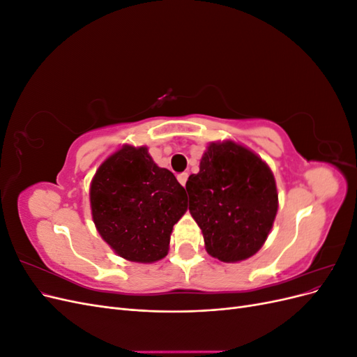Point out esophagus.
<instances>
[{"label":"esophagus","mask_w":357,"mask_h":357,"mask_svg":"<svg viewBox=\"0 0 357 357\" xmlns=\"http://www.w3.org/2000/svg\"><path fill=\"white\" fill-rule=\"evenodd\" d=\"M188 172H181V174H178L177 176V180H178V183L181 186H185L186 185V181H188Z\"/></svg>","instance_id":"34e87169"}]
</instances>
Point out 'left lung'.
<instances>
[{
	"instance_id": "obj_1",
	"label": "left lung",
	"mask_w": 357,
	"mask_h": 357,
	"mask_svg": "<svg viewBox=\"0 0 357 357\" xmlns=\"http://www.w3.org/2000/svg\"><path fill=\"white\" fill-rule=\"evenodd\" d=\"M186 190L210 256L234 264L261 250L275 220L278 193L271 168L253 150L232 139L210 143Z\"/></svg>"
}]
</instances>
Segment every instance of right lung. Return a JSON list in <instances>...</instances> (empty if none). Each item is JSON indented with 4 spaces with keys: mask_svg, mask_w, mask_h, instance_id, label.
<instances>
[{
    "mask_svg": "<svg viewBox=\"0 0 357 357\" xmlns=\"http://www.w3.org/2000/svg\"><path fill=\"white\" fill-rule=\"evenodd\" d=\"M89 199L101 238L138 264L167 256L172 226L188 210L185 188L155 164L146 146L123 144L107 158L91 181Z\"/></svg>",
    "mask_w": 357,
    "mask_h": 357,
    "instance_id": "right-lung-1",
    "label": "right lung"
}]
</instances>
